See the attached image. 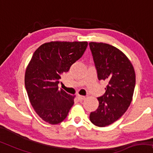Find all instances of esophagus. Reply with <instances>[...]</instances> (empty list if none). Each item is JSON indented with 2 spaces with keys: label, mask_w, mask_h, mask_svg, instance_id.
Masks as SVG:
<instances>
[{
  "label": "esophagus",
  "mask_w": 153,
  "mask_h": 153,
  "mask_svg": "<svg viewBox=\"0 0 153 153\" xmlns=\"http://www.w3.org/2000/svg\"><path fill=\"white\" fill-rule=\"evenodd\" d=\"M77 100H78L79 101H82L83 100H85V96H83L77 95Z\"/></svg>",
  "instance_id": "obj_1"
}]
</instances>
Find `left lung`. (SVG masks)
Segmentation results:
<instances>
[{
  "mask_svg": "<svg viewBox=\"0 0 153 153\" xmlns=\"http://www.w3.org/2000/svg\"><path fill=\"white\" fill-rule=\"evenodd\" d=\"M99 80L107 82L105 93L98 98L99 105L89 119L98 127H105L126 112L132 100L135 71L128 57L119 48L105 43L90 42Z\"/></svg>",
  "mask_w": 153,
  "mask_h": 153,
  "instance_id": "8db88e82",
  "label": "left lung"
}]
</instances>
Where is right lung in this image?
<instances>
[{
	"label": "right lung",
	"mask_w": 153,
	"mask_h": 153,
	"mask_svg": "<svg viewBox=\"0 0 153 153\" xmlns=\"http://www.w3.org/2000/svg\"><path fill=\"white\" fill-rule=\"evenodd\" d=\"M87 42H55L41 45L27 66L25 85L39 117L51 125L66 119L76 96L58 88L61 75L68 71L87 48Z\"/></svg>",
	"instance_id": "obj_1"
}]
</instances>
